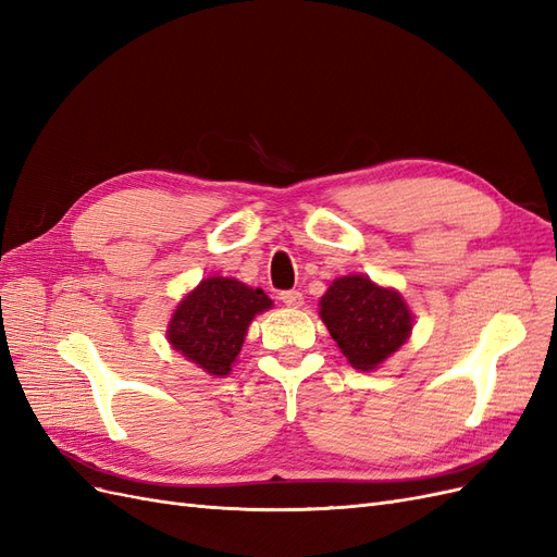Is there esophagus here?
Returning <instances> with one entry per match:
<instances>
[{
  "label": "esophagus",
  "instance_id": "1",
  "mask_svg": "<svg viewBox=\"0 0 557 557\" xmlns=\"http://www.w3.org/2000/svg\"><path fill=\"white\" fill-rule=\"evenodd\" d=\"M278 299L290 309H299L301 305H305V297H301V293H297V290H285V293H281Z\"/></svg>",
  "mask_w": 557,
  "mask_h": 557
}]
</instances>
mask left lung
<instances>
[{
  "label": "left lung",
  "mask_w": 557,
  "mask_h": 557,
  "mask_svg": "<svg viewBox=\"0 0 557 557\" xmlns=\"http://www.w3.org/2000/svg\"><path fill=\"white\" fill-rule=\"evenodd\" d=\"M320 318L348 362L372 372L407 344L413 315L404 297L369 276L350 274L332 281L320 297Z\"/></svg>",
  "instance_id": "left-lung-1"
}]
</instances>
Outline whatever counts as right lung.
I'll return each mask as SVG.
<instances>
[{
    "label": "right lung",
    "instance_id": "add662e5",
    "mask_svg": "<svg viewBox=\"0 0 557 557\" xmlns=\"http://www.w3.org/2000/svg\"><path fill=\"white\" fill-rule=\"evenodd\" d=\"M267 309H272V299L264 290L237 278L209 276L178 301L166 339L207 374L227 376L252 318Z\"/></svg>",
    "mask_w": 557,
    "mask_h": 557
}]
</instances>
